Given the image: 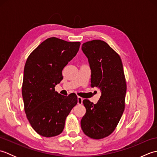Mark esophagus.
Returning a JSON list of instances; mask_svg holds the SVG:
<instances>
[{
	"mask_svg": "<svg viewBox=\"0 0 157 157\" xmlns=\"http://www.w3.org/2000/svg\"><path fill=\"white\" fill-rule=\"evenodd\" d=\"M83 102V98L80 96H78V105H82Z\"/></svg>",
	"mask_w": 157,
	"mask_h": 157,
	"instance_id": "34e87169",
	"label": "esophagus"
}]
</instances>
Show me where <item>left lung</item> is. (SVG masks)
<instances>
[{
  "mask_svg": "<svg viewBox=\"0 0 157 157\" xmlns=\"http://www.w3.org/2000/svg\"><path fill=\"white\" fill-rule=\"evenodd\" d=\"M82 49L90 67L91 86L101 90L96 104L85 99L86 112L81 127L89 138L100 140L114 132L125 109L126 80L121 59L107 43L100 40L86 42Z\"/></svg>",
  "mask_w": 157,
  "mask_h": 157,
  "instance_id": "obj_1",
  "label": "left lung"
}]
</instances>
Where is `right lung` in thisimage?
<instances>
[{
    "label": "right lung",
    "mask_w": 157,
    "mask_h": 157,
    "mask_svg": "<svg viewBox=\"0 0 157 157\" xmlns=\"http://www.w3.org/2000/svg\"><path fill=\"white\" fill-rule=\"evenodd\" d=\"M81 43L47 38L33 51L24 67L22 96L26 117L39 135L50 138L63 131L65 119L78 103L74 93L55 92L62 70L78 53Z\"/></svg>",
    "instance_id": "1"
}]
</instances>
